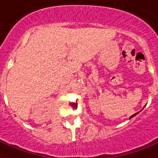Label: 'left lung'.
I'll list each match as a JSON object with an SVG mask.
<instances>
[{"label": "left lung", "instance_id": "left-lung-1", "mask_svg": "<svg viewBox=\"0 0 158 158\" xmlns=\"http://www.w3.org/2000/svg\"><path fill=\"white\" fill-rule=\"evenodd\" d=\"M137 114H138V112H137V113H135V114H134V115H131V117H130V119H131V118H132L133 116H135V115H137Z\"/></svg>", "mask_w": 158, "mask_h": 158}]
</instances>
